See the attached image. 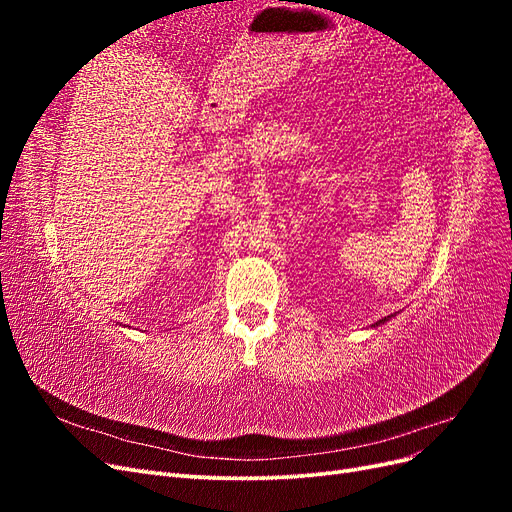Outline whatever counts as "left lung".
<instances>
[{"label": "left lung", "mask_w": 512, "mask_h": 512, "mask_svg": "<svg viewBox=\"0 0 512 512\" xmlns=\"http://www.w3.org/2000/svg\"><path fill=\"white\" fill-rule=\"evenodd\" d=\"M384 320H386V318H384ZM384 320H380V322H384Z\"/></svg>", "instance_id": "8db88e82"}]
</instances>
